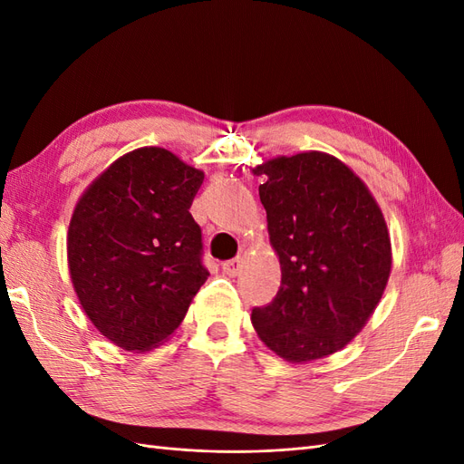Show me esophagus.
Returning a JSON list of instances; mask_svg holds the SVG:
<instances>
[{
	"label": "esophagus",
	"mask_w": 464,
	"mask_h": 464,
	"mask_svg": "<svg viewBox=\"0 0 464 464\" xmlns=\"http://www.w3.org/2000/svg\"><path fill=\"white\" fill-rule=\"evenodd\" d=\"M222 271L227 273V275H230V276H236L237 273L242 271V259L240 257H234L230 261H224L222 263Z\"/></svg>",
	"instance_id": "1"
}]
</instances>
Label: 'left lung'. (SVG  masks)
Here are the masks:
<instances>
[{
	"label": "left lung",
	"mask_w": 464,
	"mask_h": 464,
	"mask_svg": "<svg viewBox=\"0 0 464 464\" xmlns=\"http://www.w3.org/2000/svg\"><path fill=\"white\" fill-rule=\"evenodd\" d=\"M259 198L280 259V290L254 307L261 341L288 362L329 356L354 339L382 300L391 242L363 181L325 152L256 168Z\"/></svg>",
	"instance_id": "obj_1"
}]
</instances>
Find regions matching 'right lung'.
<instances>
[{
    "label": "right lung",
    "instance_id": "obj_1",
    "mask_svg": "<svg viewBox=\"0 0 464 464\" xmlns=\"http://www.w3.org/2000/svg\"><path fill=\"white\" fill-rule=\"evenodd\" d=\"M205 174L157 147L111 164L69 222V273L106 339L143 353L170 336L208 276L189 207Z\"/></svg>",
    "mask_w": 464,
    "mask_h": 464
}]
</instances>
